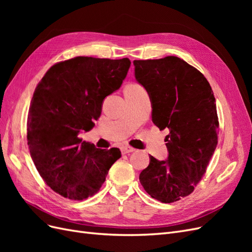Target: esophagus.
Here are the masks:
<instances>
[{
    "instance_id": "1",
    "label": "esophagus",
    "mask_w": 252,
    "mask_h": 252,
    "mask_svg": "<svg viewBox=\"0 0 252 252\" xmlns=\"http://www.w3.org/2000/svg\"><path fill=\"white\" fill-rule=\"evenodd\" d=\"M135 151V149L134 148H132V147H130V146H123L122 147V152H123L124 155H127V154H131V152H134Z\"/></svg>"
}]
</instances>
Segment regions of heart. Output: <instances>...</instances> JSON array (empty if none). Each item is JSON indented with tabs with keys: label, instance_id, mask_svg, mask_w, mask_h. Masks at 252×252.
Instances as JSON below:
<instances>
[{
	"label": "heart",
	"instance_id": "b5f03b06",
	"mask_svg": "<svg viewBox=\"0 0 252 252\" xmlns=\"http://www.w3.org/2000/svg\"><path fill=\"white\" fill-rule=\"evenodd\" d=\"M131 85H136V84H130V85H128V86H131Z\"/></svg>",
	"mask_w": 252,
	"mask_h": 252
}]
</instances>
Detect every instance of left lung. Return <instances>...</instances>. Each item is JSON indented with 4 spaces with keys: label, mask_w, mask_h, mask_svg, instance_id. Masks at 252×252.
Instances as JSON below:
<instances>
[{
    "label": "left lung",
    "mask_w": 252,
    "mask_h": 252,
    "mask_svg": "<svg viewBox=\"0 0 252 252\" xmlns=\"http://www.w3.org/2000/svg\"><path fill=\"white\" fill-rule=\"evenodd\" d=\"M136 82L146 89L156 126L169 129L168 158L152 156L140 173L146 192L162 203L191 193L206 172L218 144L219 120L210 84L178 57L133 61Z\"/></svg>",
    "instance_id": "obj_1"
}]
</instances>
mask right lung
Segmentation results:
<instances>
[{
    "mask_svg": "<svg viewBox=\"0 0 252 252\" xmlns=\"http://www.w3.org/2000/svg\"><path fill=\"white\" fill-rule=\"evenodd\" d=\"M130 60L77 57L50 67L30 102L27 141L46 184L67 199L83 201L100 190L119 148L100 149L78 138L94 127L104 98L118 90Z\"/></svg>",
    "mask_w": 252,
    "mask_h": 252,
    "instance_id": "obj_1",
    "label": "right lung"
}]
</instances>
